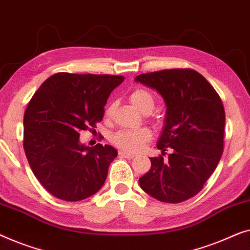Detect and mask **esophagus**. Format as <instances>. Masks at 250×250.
<instances>
[{"instance_id": "obj_1", "label": "esophagus", "mask_w": 250, "mask_h": 250, "mask_svg": "<svg viewBox=\"0 0 250 250\" xmlns=\"http://www.w3.org/2000/svg\"><path fill=\"white\" fill-rule=\"evenodd\" d=\"M119 155L125 157V159H132V157H135V155L133 154H130V153H126V152H119Z\"/></svg>"}]
</instances>
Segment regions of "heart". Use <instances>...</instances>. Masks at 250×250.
<instances>
[{"label":"heart","instance_id":"heart-1","mask_svg":"<svg viewBox=\"0 0 250 250\" xmlns=\"http://www.w3.org/2000/svg\"><path fill=\"white\" fill-rule=\"evenodd\" d=\"M129 100L135 107L138 108L143 113L148 114L154 110L155 101L153 95L146 89L137 88L131 91ZM112 113V106H107L105 114ZM152 138V132L147 128H139L133 130H120L112 136V143L120 149L125 152L136 153L144 147V145Z\"/></svg>","mask_w":250,"mask_h":250}]
</instances>
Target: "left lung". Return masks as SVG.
<instances>
[{"mask_svg":"<svg viewBox=\"0 0 250 250\" xmlns=\"http://www.w3.org/2000/svg\"><path fill=\"white\" fill-rule=\"evenodd\" d=\"M135 80L155 89L167 113L157 148H172L164 161L150 157V168L139 178L149 196L163 203L185 202L203 189L223 153L226 113L215 89L191 69H170L137 76Z\"/></svg>","mask_w":250,"mask_h":250,"instance_id":"obj_1","label":"left lung"}]
</instances>
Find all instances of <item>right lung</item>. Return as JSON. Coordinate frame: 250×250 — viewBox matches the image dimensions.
I'll return each instance as SVG.
<instances>
[{
	"mask_svg": "<svg viewBox=\"0 0 250 250\" xmlns=\"http://www.w3.org/2000/svg\"><path fill=\"white\" fill-rule=\"evenodd\" d=\"M124 80L122 76L59 72L30 100L23 117L24 153L35 177L56 198L78 202L104 185L118 150L80 144L79 132L103 119L108 96Z\"/></svg>",
	"mask_w": 250,
	"mask_h": 250,
	"instance_id": "add662e5",
	"label": "right lung"
}]
</instances>
